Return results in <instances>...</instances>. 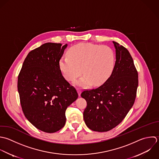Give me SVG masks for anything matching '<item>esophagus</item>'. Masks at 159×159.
Wrapping results in <instances>:
<instances>
[{
  "instance_id": "34e87169",
  "label": "esophagus",
  "mask_w": 159,
  "mask_h": 159,
  "mask_svg": "<svg viewBox=\"0 0 159 159\" xmlns=\"http://www.w3.org/2000/svg\"><path fill=\"white\" fill-rule=\"evenodd\" d=\"M77 92H78V94H79V96L80 97V94H81V90L80 89H77Z\"/></svg>"
}]
</instances>
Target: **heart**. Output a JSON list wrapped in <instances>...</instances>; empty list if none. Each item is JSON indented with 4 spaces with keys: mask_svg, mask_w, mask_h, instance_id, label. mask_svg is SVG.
<instances>
[{
    "mask_svg": "<svg viewBox=\"0 0 159 159\" xmlns=\"http://www.w3.org/2000/svg\"><path fill=\"white\" fill-rule=\"evenodd\" d=\"M59 61V66L64 78L74 81L82 73L84 75L75 82L80 87H89L92 83L99 85L110 75L113 67L115 56L108 46L80 43L72 46Z\"/></svg>",
    "mask_w": 159,
    "mask_h": 159,
    "instance_id": "b5f03b06",
    "label": "heart"
}]
</instances>
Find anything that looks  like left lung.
<instances>
[{
  "instance_id": "1",
  "label": "left lung",
  "mask_w": 159,
  "mask_h": 159,
  "mask_svg": "<svg viewBox=\"0 0 159 159\" xmlns=\"http://www.w3.org/2000/svg\"><path fill=\"white\" fill-rule=\"evenodd\" d=\"M116 62L110 77L100 87L87 90L81 97L87 101L84 119L92 131L107 132L118 126L134 105L138 74L133 59L124 46L113 41Z\"/></svg>"
}]
</instances>
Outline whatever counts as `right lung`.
I'll return each instance as SVG.
<instances>
[{
    "mask_svg": "<svg viewBox=\"0 0 159 159\" xmlns=\"http://www.w3.org/2000/svg\"><path fill=\"white\" fill-rule=\"evenodd\" d=\"M67 44L47 43L31 51L18 77L23 112L37 129L55 133L66 124V110L78 98L59 66Z\"/></svg>",
    "mask_w": 159,
    "mask_h": 159,
    "instance_id": "1",
    "label": "right lung"
}]
</instances>
